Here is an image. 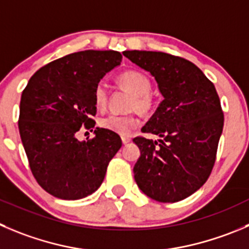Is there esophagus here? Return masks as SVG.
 <instances>
[{
	"label": "esophagus",
	"instance_id": "esophagus-1",
	"mask_svg": "<svg viewBox=\"0 0 249 249\" xmlns=\"http://www.w3.org/2000/svg\"><path fill=\"white\" fill-rule=\"evenodd\" d=\"M122 143H123V145H126V144H128L129 142H131V138H128V137H122Z\"/></svg>",
	"mask_w": 249,
	"mask_h": 249
}]
</instances>
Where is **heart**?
Here are the masks:
<instances>
[{
  "label": "heart",
  "instance_id": "1",
  "mask_svg": "<svg viewBox=\"0 0 249 249\" xmlns=\"http://www.w3.org/2000/svg\"><path fill=\"white\" fill-rule=\"evenodd\" d=\"M118 82L126 90L133 94L131 108L139 112L146 113L153 107V99L149 95L151 90L150 79L139 71H127L118 77ZM108 91L105 82H99L94 89V103L99 110H104L107 105ZM139 120L136 115H108L99 121V126L104 129L129 136L138 127Z\"/></svg>",
  "mask_w": 249,
  "mask_h": 249
}]
</instances>
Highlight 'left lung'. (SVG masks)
I'll return each instance as SVG.
<instances>
[{"instance_id": "1", "label": "left lung", "mask_w": 249, "mask_h": 249, "mask_svg": "<svg viewBox=\"0 0 249 249\" xmlns=\"http://www.w3.org/2000/svg\"><path fill=\"white\" fill-rule=\"evenodd\" d=\"M123 55L150 72L164 96L142 128L161 139H133L141 150L134 179L156 202H179L207 182L215 164L224 127L219 95L204 73L184 58L138 50Z\"/></svg>"}]
</instances>
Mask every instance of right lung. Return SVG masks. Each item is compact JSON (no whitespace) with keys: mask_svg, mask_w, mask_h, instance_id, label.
Returning a JSON list of instances; mask_svg holds the SVG:
<instances>
[{"mask_svg":"<svg viewBox=\"0 0 249 249\" xmlns=\"http://www.w3.org/2000/svg\"><path fill=\"white\" fill-rule=\"evenodd\" d=\"M121 61L111 50L74 52L40 68L23 90L20 138L35 179L53 197L75 200L94 193L122 146L117 133L99 127L94 138L77 139L83 126H95V85Z\"/></svg>","mask_w":249,"mask_h":249,"instance_id":"1","label":"right lung"}]
</instances>
